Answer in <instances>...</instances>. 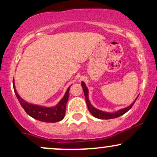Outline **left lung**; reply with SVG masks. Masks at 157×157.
<instances>
[{"label":"left lung","mask_w":157,"mask_h":157,"mask_svg":"<svg viewBox=\"0 0 157 157\" xmlns=\"http://www.w3.org/2000/svg\"><path fill=\"white\" fill-rule=\"evenodd\" d=\"M81 86H82V89H83V92L85 94V98H86V104H87L88 106V109L90 111V113L93 115L94 117L98 118V119H102V120H109V119H113V118H117L120 117L121 115H123L124 113L127 112L128 111H129L131 108H132L133 105L134 104L135 101L136 100L137 97L136 98V100H134V102H132L131 105L128 106V107L125 108V109H122L119 110V111H116L114 113H109V112H105V111H100V110H98L97 109H95L94 106L91 105V102H90L89 100V90H88L87 87H86V84L84 83L83 82H81Z\"/></svg>","instance_id":"left-lung-1"}]
</instances>
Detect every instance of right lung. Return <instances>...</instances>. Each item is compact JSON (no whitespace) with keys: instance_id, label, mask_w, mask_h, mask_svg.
Listing matches in <instances>:
<instances>
[{"instance_id":"right-lung-1","label":"right lung","mask_w":157,"mask_h":157,"mask_svg":"<svg viewBox=\"0 0 157 157\" xmlns=\"http://www.w3.org/2000/svg\"><path fill=\"white\" fill-rule=\"evenodd\" d=\"M13 87L14 91L17 97V100L23 109L25 110L27 114L29 115L30 117H33L35 120H39L45 122H56L62 120L64 118L65 114H66V103H67L68 96H69V89L70 87L66 91L64 97H63L62 100L59 102V103L55 107H43V106H39L37 105H33V104H29L28 102L23 100L21 97L19 96L18 94L17 93L15 89V83H14L13 79Z\"/></svg>"}]
</instances>
